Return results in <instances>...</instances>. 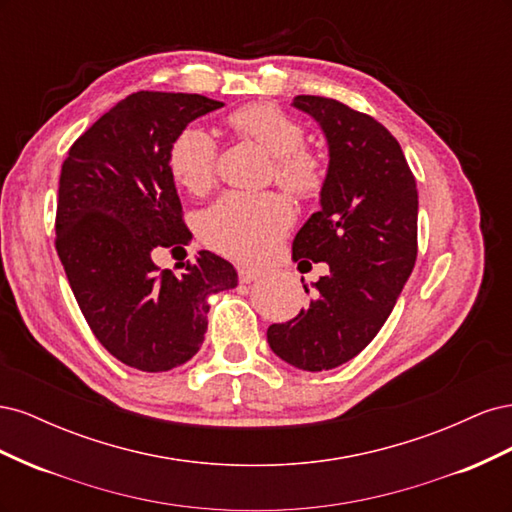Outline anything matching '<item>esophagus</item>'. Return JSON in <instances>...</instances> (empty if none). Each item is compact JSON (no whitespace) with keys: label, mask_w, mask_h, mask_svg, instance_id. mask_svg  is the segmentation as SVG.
I'll return each mask as SVG.
<instances>
[{"label":"esophagus","mask_w":512,"mask_h":512,"mask_svg":"<svg viewBox=\"0 0 512 512\" xmlns=\"http://www.w3.org/2000/svg\"><path fill=\"white\" fill-rule=\"evenodd\" d=\"M237 273H239V282H241V284H250V282H254L256 277L260 275V271H256V269H252V267H239Z\"/></svg>","instance_id":"34e87169"}]
</instances>
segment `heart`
I'll return each instance as SVG.
<instances>
[{
  "label": "heart",
  "mask_w": 512,
  "mask_h": 512,
  "mask_svg": "<svg viewBox=\"0 0 512 512\" xmlns=\"http://www.w3.org/2000/svg\"><path fill=\"white\" fill-rule=\"evenodd\" d=\"M237 132L252 138L275 158V179L292 192H312L322 183L320 160L303 149L305 130L273 104H250L228 117ZM218 145L200 126L183 128L168 151L173 179L192 194L209 190L215 179ZM294 213L277 192H228L198 218V235L213 250L237 260H260L273 252L292 226Z\"/></svg>",
  "instance_id": "1"
}]
</instances>
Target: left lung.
<instances>
[{
  "label": "left lung",
  "instance_id": "obj_1",
  "mask_svg": "<svg viewBox=\"0 0 512 512\" xmlns=\"http://www.w3.org/2000/svg\"><path fill=\"white\" fill-rule=\"evenodd\" d=\"M292 106L329 147L320 211L294 237L292 260L327 262L329 275L297 318L271 324L267 342L282 361L324 371L354 359L391 316L416 262L418 192L404 151L374 117L320 96Z\"/></svg>",
  "mask_w": 512,
  "mask_h": 512
}]
</instances>
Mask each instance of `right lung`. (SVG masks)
Returning <instances> with one entry per match:
<instances>
[{"mask_svg":"<svg viewBox=\"0 0 512 512\" xmlns=\"http://www.w3.org/2000/svg\"><path fill=\"white\" fill-rule=\"evenodd\" d=\"M224 106L198 94L136 91L104 113L61 166L55 247L98 342L141 371L190 361L207 333V299L235 288L228 260L198 252L181 275L158 247L188 245L168 151L188 123Z\"/></svg>","mask_w":512,"mask_h":512,"instance_id":"obj_1","label":"right lung"}]
</instances>
